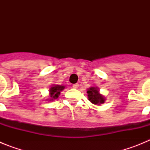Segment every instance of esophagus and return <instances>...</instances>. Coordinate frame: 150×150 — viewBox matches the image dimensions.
<instances>
[{
	"label": "esophagus",
	"mask_w": 150,
	"mask_h": 150,
	"mask_svg": "<svg viewBox=\"0 0 150 150\" xmlns=\"http://www.w3.org/2000/svg\"><path fill=\"white\" fill-rule=\"evenodd\" d=\"M73 88H79V84H78V83L74 84V85H73Z\"/></svg>",
	"instance_id": "obj_1"
}]
</instances>
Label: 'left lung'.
Masks as SVG:
<instances>
[{"instance_id": "1", "label": "left lung", "mask_w": 150, "mask_h": 150, "mask_svg": "<svg viewBox=\"0 0 150 150\" xmlns=\"http://www.w3.org/2000/svg\"><path fill=\"white\" fill-rule=\"evenodd\" d=\"M88 99L91 103L95 105H100L104 104L106 100L105 97L100 93L99 88L98 87H90L87 89Z\"/></svg>"}]
</instances>
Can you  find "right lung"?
Wrapping results in <instances>:
<instances>
[{"instance_id":"1","label":"right lung","mask_w":150,"mask_h":150,"mask_svg":"<svg viewBox=\"0 0 150 150\" xmlns=\"http://www.w3.org/2000/svg\"><path fill=\"white\" fill-rule=\"evenodd\" d=\"M65 86H62V85H55L53 84L50 87V98L48 99H46L49 101H53L55 99H57L60 95L61 91H63L64 89Z\"/></svg>"}]
</instances>
